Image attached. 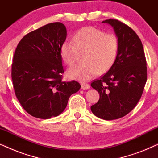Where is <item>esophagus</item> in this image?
<instances>
[{
    "label": "esophagus",
    "instance_id": "esophagus-1",
    "mask_svg": "<svg viewBox=\"0 0 158 158\" xmlns=\"http://www.w3.org/2000/svg\"><path fill=\"white\" fill-rule=\"evenodd\" d=\"M81 88L83 90H88L90 88V85L88 83H81Z\"/></svg>",
    "mask_w": 158,
    "mask_h": 158
}]
</instances>
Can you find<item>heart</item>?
Segmentation results:
<instances>
[{
    "instance_id": "b5f03b06",
    "label": "heart",
    "mask_w": 158,
    "mask_h": 158,
    "mask_svg": "<svg viewBox=\"0 0 158 158\" xmlns=\"http://www.w3.org/2000/svg\"><path fill=\"white\" fill-rule=\"evenodd\" d=\"M73 41L66 40L60 47V55L68 66L76 62L78 52L83 53V64L69 69L71 79L87 81L97 73L102 74L114 65L119 50V39L115 34H106L94 27L81 28L74 34Z\"/></svg>"
}]
</instances>
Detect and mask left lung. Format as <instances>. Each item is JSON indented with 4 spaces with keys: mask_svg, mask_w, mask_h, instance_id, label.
<instances>
[{
    "mask_svg": "<svg viewBox=\"0 0 158 158\" xmlns=\"http://www.w3.org/2000/svg\"><path fill=\"white\" fill-rule=\"evenodd\" d=\"M102 23L113 27L120 47L111 68L90 84L100 98L90 109L97 117L114 120L129 114L137 104L147 81V62L142 42L130 27L116 20Z\"/></svg>",
    "mask_w": 158,
    "mask_h": 158,
    "instance_id": "8db88e82",
    "label": "left lung"
}]
</instances>
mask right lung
Segmentation results:
<instances>
[{"label":"right lung","mask_w":158,"mask_h":158,"mask_svg":"<svg viewBox=\"0 0 158 158\" xmlns=\"http://www.w3.org/2000/svg\"><path fill=\"white\" fill-rule=\"evenodd\" d=\"M65 26L50 23L29 32L15 50L11 67L14 92L23 109L36 118L60 115L68 99L78 91V82L62 81L60 47L66 40Z\"/></svg>","instance_id":"1"}]
</instances>
